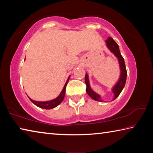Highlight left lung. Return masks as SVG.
<instances>
[{"instance_id":"1","label":"left lung","mask_w":153,"mask_h":153,"mask_svg":"<svg viewBox=\"0 0 153 153\" xmlns=\"http://www.w3.org/2000/svg\"><path fill=\"white\" fill-rule=\"evenodd\" d=\"M107 43V48L109 49L111 53H113L115 56L118 59L119 63H120V77L119 79L118 82H117L114 87L112 89V92L114 94V98L113 100H115L119 95L120 94L121 92L122 91L124 86H125L126 82V77H127V71L126 67L125 65V62H124V59L123 56H121L120 48H119V46L115 40H114L112 38H108V39L105 41ZM85 83L86 84V92L92 99H94L97 101L99 102H103L101 99V97L99 94H98L95 92L93 91L90 86V82L88 79V76L86 74L85 76Z\"/></svg>"}]
</instances>
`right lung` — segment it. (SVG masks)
<instances>
[{"label":"right lung","instance_id":"1","mask_svg":"<svg viewBox=\"0 0 153 153\" xmlns=\"http://www.w3.org/2000/svg\"><path fill=\"white\" fill-rule=\"evenodd\" d=\"M69 77H69L68 79H67L65 84L63 88V90H62V91L61 92V94H59L58 97L55 98V99L49 100V101L40 102V101H36V100H33L32 99H31L30 97H28V98H29L31 101H32L35 105L37 106V107L42 108H45V109H51V108H53L56 107H57V106L60 104V103L63 101L64 99L65 95L66 86H67V83H68V82H69Z\"/></svg>","mask_w":153,"mask_h":153}]
</instances>
